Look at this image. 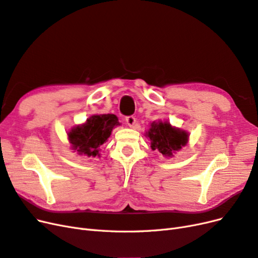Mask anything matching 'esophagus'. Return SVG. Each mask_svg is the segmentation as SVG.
I'll use <instances>...</instances> for the list:
<instances>
[{"label":"esophagus","mask_w":258,"mask_h":258,"mask_svg":"<svg viewBox=\"0 0 258 258\" xmlns=\"http://www.w3.org/2000/svg\"><path fill=\"white\" fill-rule=\"evenodd\" d=\"M125 121H126L127 125L130 127H135V125H136V119H135V117H133V115H130V117H126Z\"/></svg>","instance_id":"34e87169"}]
</instances>
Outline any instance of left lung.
Listing matches in <instances>:
<instances>
[{
    "instance_id": "8db88e82",
    "label": "left lung",
    "mask_w": 258,
    "mask_h": 258,
    "mask_svg": "<svg viewBox=\"0 0 258 258\" xmlns=\"http://www.w3.org/2000/svg\"><path fill=\"white\" fill-rule=\"evenodd\" d=\"M146 136L150 139L152 150H157L167 159L173 157L174 153L185 147L189 137L186 131L172 126L168 121L161 120L150 124Z\"/></svg>"
}]
</instances>
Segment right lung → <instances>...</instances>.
I'll use <instances>...</instances> for the list:
<instances>
[{"label": "right lung", "instance_id": "1", "mask_svg": "<svg viewBox=\"0 0 258 258\" xmlns=\"http://www.w3.org/2000/svg\"><path fill=\"white\" fill-rule=\"evenodd\" d=\"M117 115L94 114L79 125L72 127L68 132V139L73 152L88 157L101 156L102 146L110 137L112 130L120 125Z\"/></svg>", "mask_w": 258, "mask_h": 258}]
</instances>
